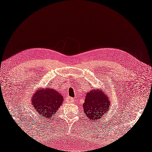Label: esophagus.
Wrapping results in <instances>:
<instances>
[{"instance_id":"34e87169","label":"esophagus","mask_w":152,"mask_h":152,"mask_svg":"<svg viewBox=\"0 0 152 152\" xmlns=\"http://www.w3.org/2000/svg\"><path fill=\"white\" fill-rule=\"evenodd\" d=\"M68 102H69V103H73V102H75V99L73 98H72V97H69V96H68L66 98V100Z\"/></svg>"}]
</instances>
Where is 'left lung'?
Segmentation results:
<instances>
[{
  "mask_svg": "<svg viewBox=\"0 0 152 152\" xmlns=\"http://www.w3.org/2000/svg\"><path fill=\"white\" fill-rule=\"evenodd\" d=\"M109 107V98L101 88L91 89L86 93L83 108L86 116L89 120L101 121L104 119L103 116L108 112Z\"/></svg>",
  "mask_w": 152,
  "mask_h": 152,
  "instance_id": "left-lung-1",
  "label": "left lung"
}]
</instances>
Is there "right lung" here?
I'll use <instances>...</instances> for the list:
<instances>
[{
  "instance_id": "obj_1",
  "label": "right lung",
  "mask_w": 152,
  "mask_h": 152,
  "mask_svg": "<svg viewBox=\"0 0 152 152\" xmlns=\"http://www.w3.org/2000/svg\"><path fill=\"white\" fill-rule=\"evenodd\" d=\"M32 107L36 110L38 115L48 120L63 104V98L61 94L54 89H38L32 97Z\"/></svg>"
}]
</instances>
